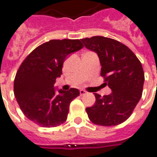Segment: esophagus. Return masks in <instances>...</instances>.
Wrapping results in <instances>:
<instances>
[{
	"label": "esophagus",
	"mask_w": 157,
	"mask_h": 157,
	"mask_svg": "<svg viewBox=\"0 0 157 157\" xmlns=\"http://www.w3.org/2000/svg\"><path fill=\"white\" fill-rule=\"evenodd\" d=\"M79 93H80V95H84L85 94H87V92L85 90H79Z\"/></svg>",
	"instance_id": "obj_1"
}]
</instances>
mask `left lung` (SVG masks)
Here are the masks:
<instances>
[{
    "mask_svg": "<svg viewBox=\"0 0 157 157\" xmlns=\"http://www.w3.org/2000/svg\"><path fill=\"white\" fill-rule=\"evenodd\" d=\"M81 41L98 55L101 75L112 91L104 96L94 94V105L86 108L88 117L96 125H118L129 117L142 96L144 73L141 63L128 46L113 39L94 36Z\"/></svg>",
    "mask_w": 157,
    "mask_h": 157,
    "instance_id": "left-lung-1",
    "label": "left lung"
}]
</instances>
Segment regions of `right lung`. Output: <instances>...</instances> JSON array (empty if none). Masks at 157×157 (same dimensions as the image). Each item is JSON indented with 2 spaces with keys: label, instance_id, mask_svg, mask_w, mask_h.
I'll return each mask as SVG.
<instances>
[{
  "label": "right lung",
  "instance_id": "right-lung-1",
  "mask_svg": "<svg viewBox=\"0 0 157 157\" xmlns=\"http://www.w3.org/2000/svg\"><path fill=\"white\" fill-rule=\"evenodd\" d=\"M84 47L79 40H52L35 48L17 72L14 94L23 114L45 128L61 125L67 120L69 105L79 90H58L54 84L62 74L67 56Z\"/></svg>",
  "mask_w": 157,
  "mask_h": 157
}]
</instances>
